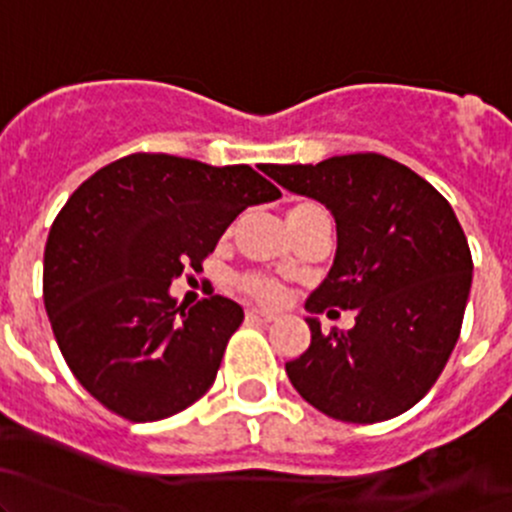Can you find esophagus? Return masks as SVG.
<instances>
[{
  "label": "esophagus",
  "mask_w": 512,
  "mask_h": 512,
  "mask_svg": "<svg viewBox=\"0 0 512 512\" xmlns=\"http://www.w3.org/2000/svg\"><path fill=\"white\" fill-rule=\"evenodd\" d=\"M247 322H252V324H270V322H275V314L262 312V309H247Z\"/></svg>",
  "instance_id": "obj_1"
}]
</instances>
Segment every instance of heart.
Here are the masks:
<instances>
[{
	"label": "heart",
	"instance_id": "heart-1",
	"mask_svg": "<svg viewBox=\"0 0 512 512\" xmlns=\"http://www.w3.org/2000/svg\"><path fill=\"white\" fill-rule=\"evenodd\" d=\"M309 208H314V205H309V203L294 205V208L287 213V223H289V220L297 218V215H302L304 210H309ZM237 287H240L242 292L250 294L252 299H257V302H262V304H275V302H280V299H282V287L277 285L272 277H265V275L240 277Z\"/></svg>",
	"mask_w": 512,
	"mask_h": 512
}]
</instances>
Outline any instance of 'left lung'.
<instances>
[{
	"label": "left lung",
	"mask_w": 512,
	"mask_h": 512,
	"mask_svg": "<svg viewBox=\"0 0 512 512\" xmlns=\"http://www.w3.org/2000/svg\"><path fill=\"white\" fill-rule=\"evenodd\" d=\"M262 170L337 220V257L307 309L356 312L349 332L324 334L307 319L312 344L287 361L289 381L337 421L401 416L436 384L461 334L473 260L456 213L428 180L381 153Z\"/></svg>",
	"instance_id": "8db88e82"
}]
</instances>
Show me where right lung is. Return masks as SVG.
<instances>
[{"label":"right lung","mask_w":512,"mask_h":512,"mask_svg":"<svg viewBox=\"0 0 512 512\" xmlns=\"http://www.w3.org/2000/svg\"><path fill=\"white\" fill-rule=\"evenodd\" d=\"M250 165L131 153L74 190L49 230L44 307L71 374L133 423L188 409L213 386L240 304L210 292L185 309L168 294L203 270L245 208L280 198Z\"/></svg>","instance_id":"1"}]
</instances>
